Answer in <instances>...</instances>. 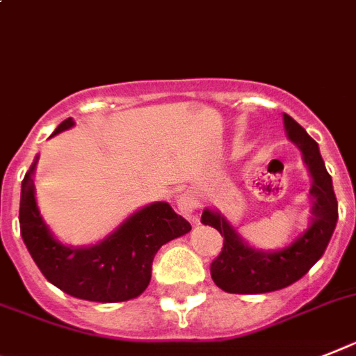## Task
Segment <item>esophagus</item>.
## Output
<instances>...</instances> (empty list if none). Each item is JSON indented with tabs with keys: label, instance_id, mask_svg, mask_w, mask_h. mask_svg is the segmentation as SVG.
Listing matches in <instances>:
<instances>
[{
	"label": "esophagus",
	"instance_id": "34e87169",
	"mask_svg": "<svg viewBox=\"0 0 356 356\" xmlns=\"http://www.w3.org/2000/svg\"><path fill=\"white\" fill-rule=\"evenodd\" d=\"M176 205H178V211H180L181 216H185V218L189 220H195L196 207H198V198H196V195L193 191H187V193L178 196Z\"/></svg>",
	"mask_w": 356,
	"mask_h": 356
}]
</instances>
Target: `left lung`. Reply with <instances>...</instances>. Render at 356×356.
<instances>
[{"mask_svg": "<svg viewBox=\"0 0 356 356\" xmlns=\"http://www.w3.org/2000/svg\"><path fill=\"white\" fill-rule=\"evenodd\" d=\"M287 136L302 151L305 165L313 178L311 184V225L295 242L280 251H260L251 248L218 211L205 209L202 224L211 225L224 236V248L211 264L214 284L233 295H260L300 280L324 254L339 220V204L333 181L320 156L318 143L305 132L302 125L284 114Z\"/></svg>", "mask_w": 356, "mask_h": 356, "instance_id": "obj_1", "label": "left lung"}]
</instances>
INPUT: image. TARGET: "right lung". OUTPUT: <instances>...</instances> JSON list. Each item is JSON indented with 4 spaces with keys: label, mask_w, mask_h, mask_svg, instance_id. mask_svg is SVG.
<instances>
[{
    "label": "right lung",
    "mask_w": 356,
    "mask_h": 356,
    "mask_svg": "<svg viewBox=\"0 0 356 356\" xmlns=\"http://www.w3.org/2000/svg\"><path fill=\"white\" fill-rule=\"evenodd\" d=\"M72 125V118H67L52 136ZM36 161L38 158L22 181L19 229L43 277L81 300L113 304L142 295L151 282L158 249L189 233V222L176 214L167 202H154L131 214L116 231L90 248L63 245L52 236L38 209L32 178Z\"/></svg>",
    "instance_id": "1"
}]
</instances>
